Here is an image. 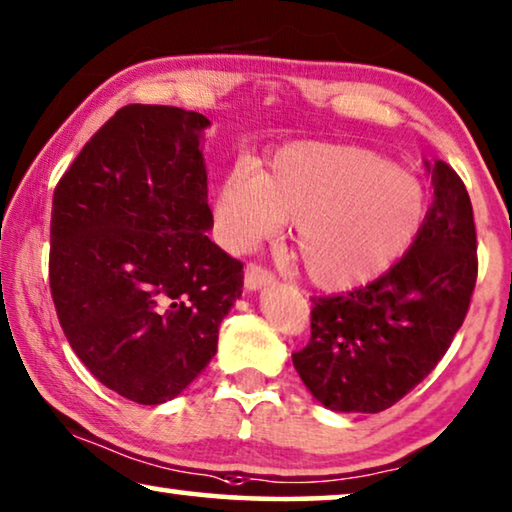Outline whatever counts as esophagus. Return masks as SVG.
<instances>
[{
	"mask_svg": "<svg viewBox=\"0 0 512 512\" xmlns=\"http://www.w3.org/2000/svg\"><path fill=\"white\" fill-rule=\"evenodd\" d=\"M270 284H274V274L270 270H265L256 263L247 265V270H244V286H247L249 291H258V288L270 286Z\"/></svg>",
	"mask_w": 512,
	"mask_h": 512,
	"instance_id": "34e87169",
	"label": "esophagus"
}]
</instances>
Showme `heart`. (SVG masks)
Wrapping results in <instances>:
<instances>
[{"instance_id": "obj_1", "label": "heart", "mask_w": 512, "mask_h": 512, "mask_svg": "<svg viewBox=\"0 0 512 512\" xmlns=\"http://www.w3.org/2000/svg\"><path fill=\"white\" fill-rule=\"evenodd\" d=\"M425 214V191L406 170L365 147L300 143L279 150L268 173L235 168L217 194L228 247L247 251L293 221V251L325 291L379 277Z\"/></svg>"}]
</instances>
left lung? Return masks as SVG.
Listing matches in <instances>:
<instances>
[{
	"instance_id": "obj_1",
	"label": "left lung",
	"mask_w": 512,
	"mask_h": 512,
	"mask_svg": "<svg viewBox=\"0 0 512 512\" xmlns=\"http://www.w3.org/2000/svg\"><path fill=\"white\" fill-rule=\"evenodd\" d=\"M434 201L416 240L372 284L314 300L311 339L293 365L323 406L379 413L439 365L462 328L478 277L469 191L434 161Z\"/></svg>"
}]
</instances>
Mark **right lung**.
I'll return each instance as SVG.
<instances>
[{"instance_id":"add662e5","label":"right lung","mask_w":512,"mask_h":512,"mask_svg":"<svg viewBox=\"0 0 512 512\" xmlns=\"http://www.w3.org/2000/svg\"><path fill=\"white\" fill-rule=\"evenodd\" d=\"M207 127L201 113L131 103L55 187L59 325L96 379L136 404L168 402L210 365L242 295V263L207 238Z\"/></svg>"}]
</instances>
